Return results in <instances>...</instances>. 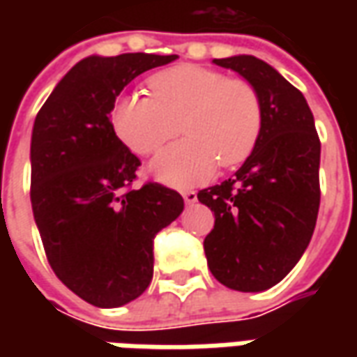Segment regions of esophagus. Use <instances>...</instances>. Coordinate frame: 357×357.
<instances>
[{
  "mask_svg": "<svg viewBox=\"0 0 357 357\" xmlns=\"http://www.w3.org/2000/svg\"><path fill=\"white\" fill-rule=\"evenodd\" d=\"M183 201L187 202V204H193V202H197V193L195 191H183Z\"/></svg>",
  "mask_w": 357,
  "mask_h": 357,
  "instance_id": "esophagus-1",
  "label": "esophagus"
}]
</instances>
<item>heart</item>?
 I'll return each instance as SVG.
<instances>
[{
	"instance_id": "1",
	"label": "heart",
	"mask_w": 357,
	"mask_h": 357,
	"mask_svg": "<svg viewBox=\"0 0 357 357\" xmlns=\"http://www.w3.org/2000/svg\"><path fill=\"white\" fill-rule=\"evenodd\" d=\"M151 95L118 97L110 122L120 141L137 155H151L179 130L185 139L162 149L151 174L174 187L208 181L218 168L247 158L262 132V102L245 80L204 66H176L151 78Z\"/></svg>"
}]
</instances>
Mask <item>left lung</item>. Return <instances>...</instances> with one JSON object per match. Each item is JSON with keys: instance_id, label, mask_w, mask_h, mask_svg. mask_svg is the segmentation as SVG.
Segmentation results:
<instances>
[{"instance_id": "1", "label": "left lung", "mask_w": 357, "mask_h": 357, "mask_svg": "<svg viewBox=\"0 0 357 357\" xmlns=\"http://www.w3.org/2000/svg\"><path fill=\"white\" fill-rule=\"evenodd\" d=\"M212 63L241 74L256 89L262 132L233 178L197 195L216 218L204 255L220 283L260 292L296 266L314 235L321 143L304 95L273 66L252 55Z\"/></svg>"}]
</instances>
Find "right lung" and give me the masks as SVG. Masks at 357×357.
Returning a JSON list of instances; mask_svg holds the SVG:
<instances>
[{"label": "right lung", "instance_id": "1", "mask_svg": "<svg viewBox=\"0 0 357 357\" xmlns=\"http://www.w3.org/2000/svg\"><path fill=\"white\" fill-rule=\"evenodd\" d=\"M178 55L82 59L38 112L30 201L55 275L97 307L141 296L153 279V241L183 212L178 191L130 189L141 162L114 133L110 110L130 82Z\"/></svg>", "mask_w": 357, "mask_h": 357}]
</instances>
